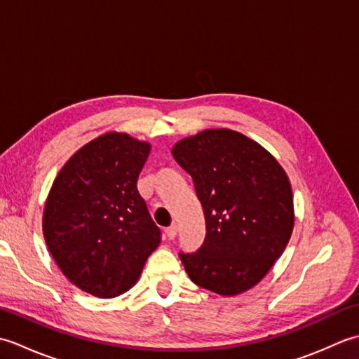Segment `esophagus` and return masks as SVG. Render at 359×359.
I'll use <instances>...</instances> for the list:
<instances>
[{"instance_id": "1", "label": "esophagus", "mask_w": 359, "mask_h": 359, "mask_svg": "<svg viewBox=\"0 0 359 359\" xmlns=\"http://www.w3.org/2000/svg\"><path fill=\"white\" fill-rule=\"evenodd\" d=\"M166 236L170 239H174L175 236H177V225H171V226H168L166 228Z\"/></svg>"}]
</instances>
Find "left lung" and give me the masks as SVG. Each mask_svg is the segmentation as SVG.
<instances>
[{
	"mask_svg": "<svg viewBox=\"0 0 359 359\" xmlns=\"http://www.w3.org/2000/svg\"><path fill=\"white\" fill-rule=\"evenodd\" d=\"M191 175L207 236L180 253L189 279L222 296L255 287L284 253L293 231L292 185L261 144L231 129H207L174 144Z\"/></svg>",
	"mask_w": 359,
	"mask_h": 359,
	"instance_id": "obj_1",
	"label": "left lung"
}]
</instances>
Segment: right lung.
Returning <instances> with one entry per match:
<instances>
[{"instance_id": "obj_1", "label": "right lung", "mask_w": 359, "mask_h": 359, "mask_svg": "<svg viewBox=\"0 0 359 359\" xmlns=\"http://www.w3.org/2000/svg\"><path fill=\"white\" fill-rule=\"evenodd\" d=\"M151 144L108 133L80 148L53 180L43 234L60 270L83 292L116 297L160 243L137 179Z\"/></svg>"}]
</instances>
